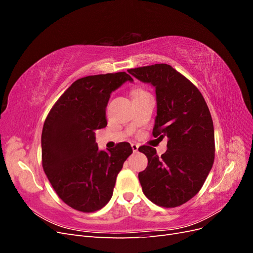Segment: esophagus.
<instances>
[{"instance_id":"34e87169","label":"esophagus","mask_w":253,"mask_h":253,"mask_svg":"<svg viewBox=\"0 0 253 253\" xmlns=\"http://www.w3.org/2000/svg\"><path fill=\"white\" fill-rule=\"evenodd\" d=\"M131 147H132V150H133V152H138V149H139V145L137 144V143H132L131 144Z\"/></svg>"}]
</instances>
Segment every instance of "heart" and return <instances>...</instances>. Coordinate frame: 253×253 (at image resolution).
I'll return each mask as SVG.
<instances>
[{"label": "heart", "instance_id": "obj_1", "mask_svg": "<svg viewBox=\"0 0 253 253\" xmlns=\"http://www.w3.org/2000/svg\"><path fill=\"white\" fill-rule=\"evenodd\" d=\"M139 91H142V90H135V91H134V93H133V94H136V93H139Z\"/></svg>", "mask_w": 253, "mask_h": 253}]
</instances>
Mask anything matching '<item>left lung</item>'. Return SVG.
I'll use <instances>...</instances> for the list:
<instances>
[{
	"label": "left lung",
	"mask_w": 253,
	"mask_h": 253,
	"mask_svg": "<svg viewBox=\"0 0 253 253\" xmlns=\"http://www.w3.org/2000/svg\"><path fill=\"white\" fill-rule=\"evenodd\" d=\"M127 72L155 88L153 136L169 138L160 157L149 145L138 149L148 158V167L138 174L142 192L157 206L174 208L195 196L211 171L215 144L210 111L201 91L171 65Z\"/></svg>",
	"instance_id": "left-lung-1"
}]
</instances>
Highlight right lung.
<instances>
[{
	"label": "right lung",
	"mask_w": 253,
	"mask_h": 253,
	"mask_svg": "<svg viewBox=\"0 0 253 253\" xmlns=\"http://www.w3.org/2000/svg\"><path fill=\"white\" fill-rule=\"evenodd\" d=\"M128 74L87 76L76 80L52 106L44 122L42 166L58 196L73 209L94 212L108 204L116 177L133 150L120 142L112 150L98 149L95 131L106 126L112 91Z\"/></svg>",
	"instance_id": "1"
}]
</instances>
